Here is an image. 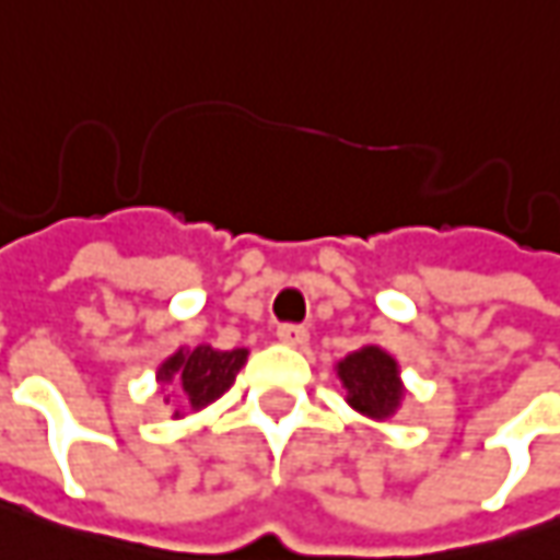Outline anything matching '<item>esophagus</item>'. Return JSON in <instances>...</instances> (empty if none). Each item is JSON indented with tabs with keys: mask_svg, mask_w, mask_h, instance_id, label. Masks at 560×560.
<instances>
[{
	"mask_svg": "<svg viewBox=\"0 0 560 560\" xmlns=\"http://www.w3.org/2000/svg\"><path fill=\"white\" fill-rule=\"evenodd\" d=\"M277 339L299 349V346H305V342H308V330H305L302 324H280V327H277Z\"/></svg>",
	"mask_w": 560,
	"mask_h": 560,
	"instance_id": "obj_1",
	"label": "esophagus"
}]
</instances>
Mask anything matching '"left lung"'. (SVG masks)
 Instances as JSON below:
<instances>
[{"label":"left lung","mask_w":560,"mask_h":560,"mask_svg":"<svg viewBox=\"0 0 560 560\" xmlns=\"http://www.w3.org/2000/svg\"><path fill=\"white\" fill-rule=\"evenodd\" d=\"M339 380L349 389V405L371 418H389L398 408L401 383L398 368L383 349L368 346L339 361Z\"/></svg>","instance_id":"obj_1"}]
</instances>
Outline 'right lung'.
I'll return each mask as SVG.
<instances>
[{"mask_svg":"<svg viewBox=\"0 0 560 560\" xmlns=\"http://www.w3.org/2000/svg\"><path fill=\"white\" fill-rule=\"evenodd\" d=\"M246 349H233V352H218L211 346H199L192 352H177L162 364L159 376L162 380H177L184 386L186 398L192 408H205L208 401L224 396L230 383L236 380L240 368L246 364Z\"/></svg>","mask_w":560,"mask_h":560,"instance_id":"obj_1","label":"right lung"}]
</instances>
